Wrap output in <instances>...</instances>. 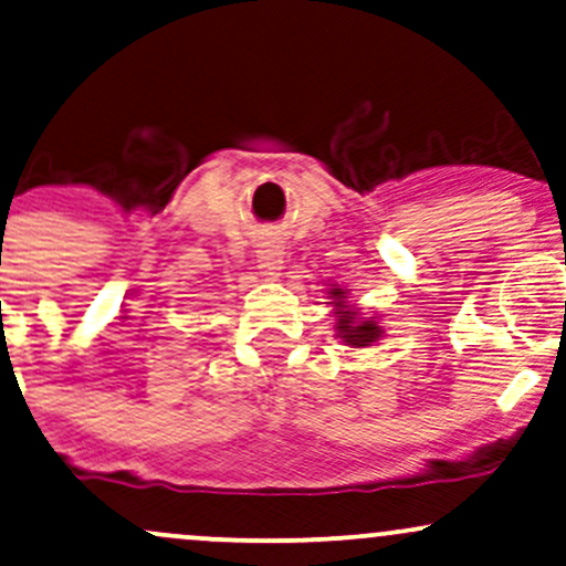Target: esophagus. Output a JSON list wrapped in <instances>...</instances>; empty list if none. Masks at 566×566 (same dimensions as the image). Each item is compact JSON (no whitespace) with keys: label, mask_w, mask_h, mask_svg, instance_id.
Instances as JSON below:
<instances>
[{"label":"esophagus","mask_w":566,"mask_h":566,"mask_svg":"<svg viewBox=\"0 0 566 566\" xmlns=\"http://www.w3.org/2000/svg\"><path fill=\"white\" fill-rule=\"evenodd\" d=\"M282 258H284V252L279 250V244H274V242H263L261 247H258V263H261V269L265 271V274H276L284 263Z\"/></svg>","instance_id":"1"}]
</instances>
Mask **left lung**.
Listing matches in <instances>:
<instances>
[{
  "label": "left lung",
  "mask_w": 566,
  "mask_h": 566,
  "mask_svg": "<svg viewBox=\"0 0 566 566\" xmlns=\"http://www.w3.org/2000/svg\"><path fill=\"white\" fill-rule=\"evenodd\" d=\"M329 295L335 297V305H340V308L335 311L337 316H340V319H337V333H340V337L343 340H346V346H369V343H375L380 337V327L375 322H359V324H354V316H356V311H350V308H346V301H343V297H346V292L343 290H333L329 292Z\"/></svg>",
  "instance_id": "left-lung-1"
}]
</instances>
